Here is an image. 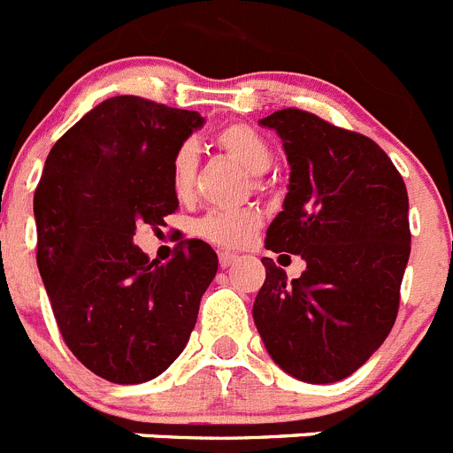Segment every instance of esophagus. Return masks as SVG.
I'll return each mask as SVG.
<instances>
[{
    "instance_id": "34e87169",
    "label": "esophagus",
    "mask_w": 453,
    "mask_h": 453,
    "mask_svg": "<svg viewBox=\"0 0 453 453\" xmlns=\"http://www.w3.org/2000/svg\"><path fill=\"white\" fill-rule=\"evenodd\" d=\"M235 261H238V256L231 254V251H222V254H219V267H222V270L231 267Z\"/></svg>"
}]
</instances>
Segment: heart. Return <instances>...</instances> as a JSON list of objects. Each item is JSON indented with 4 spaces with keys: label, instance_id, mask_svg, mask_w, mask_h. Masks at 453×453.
Returning a JSON list of instances; mask_svg holds the SVG:
<instances>
[{
    "label": "heart",
    "instance_id": "b5f03b06",
    "mask_svg": "<svg viewBox=\"0 0 453 453\" xmlns=\"http://www.w3.org/2000/svg\"><path fill=\"white\" fill-rule=\"evenodd\" d=\"M215 142L222 151L238 161L240 165L250 172L251 177H261L272 165V150L261 134H256L250 127L234 124L215 135ZM197 170V150L186 142L172 156L170 163V186L177 197H188L195 181ZM261 226V215L242 208V211H219L199 219L197 234L208 242L219 247H240L250 242L254 231Z\"/></svg>",
    "mask_w": 453,
    "mask_h": 453
}]
</instances>
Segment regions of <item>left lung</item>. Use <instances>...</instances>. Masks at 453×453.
I'll return each mask as SVG.
<instances>
[{"label":"left lung","mask_w":453,"mask_h":453,"mask_svg":"<svg viewBox=\"0 0 453 453\" xmlns=\"http://www.w3.org/2000/svg\"><path fill=\"white\" fill-rule=\"evenodd\" d=\"M283 142L290 183L265 247L306 261L288 281L263 258L254 324L272 361L306 383L354 374L397 319L411 256L408 192L374 140L299 108L261 119Z\"/></svg>","instance_id":"8db88e82"}]
</instances>
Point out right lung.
<instances>
[{
    "label": "right lung",
    "mask_w": 453,
    "mask_h": 453,
    "mask_svg": "<svg viewBox=\"0 0 453 453\" xmlns=\"http://www.w3.org/2000/svg\"><path fill=\"white\" fill-rule=\"evenodd\" d=\"M203 122L119 95L47 156L34 195L38 270L65 345L106 381H151L177 361L218 272L203 240H186L165 265L134 242L138 224L158 226L177 211L172 156Z\"/></svg>",
    "instance_id": "right-lung-1"
}]
</instances>
